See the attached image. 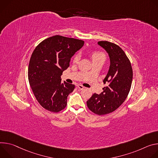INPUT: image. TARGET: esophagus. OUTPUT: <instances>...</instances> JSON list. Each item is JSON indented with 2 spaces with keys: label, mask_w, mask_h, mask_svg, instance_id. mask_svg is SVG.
Wrapping results in <instances>:
<instances>
[{
  "label": "esophagus",
  "mask_w": 158,
  "mask_h": 158,
  "mask_svg": "<svg viewBox=\"0 0 158 158\" xmlns=\"http://www.w3.org/2000/svg\"><path fill=\"white\" fill-rule=\"evenodd\" d=\"M77 88L78 89H80V90H83L85 87L83 86H82V85H77Z\"/></svg>",
  "instance_id": "1"
}]
</instances>
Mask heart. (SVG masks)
Here are the masks:
<instances>
[{
    "label": "heart",
    "mask_w": 158,
    "mask_h": 158,
    "mask_svg": "<svg viewBox=\"0 0 158 158\" xmlns=\"http://www.w3.org/2000/svg\"><path fill=\"white\" fill-rule=\"evenodd\" d=\"M91 58L92 59L93 63L95 62H104L106 60V55L104 52L98 51H95L92 52ZM80 60V55L78 54L75 55L73 58V63H77Z\"/></svg>",
    "instance_id": "heart-1"
}]
</instances>
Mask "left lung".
<instances>
[{
  "instance_id": "1",
  "label": "left lung",
  "mask_w": 158,
  "mask_h": 158,
  "mask_svg": "<svg viewBox=\"0 0 158 158\" xmlns=\"http://www.w3.org/2000/svg\"><path fill=\"white\" fill-rule=\"evenodd\" d=\"M98 44L110 57L109 70L103 81L107 85L100 95L94 94L86 105L94 114L103 115L115 111L125 101L131 90L133 72L131 61L120 47L107 41Z\"/></svg>"
}]
</instances>
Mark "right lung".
<instances>
[{
    "label": "right lung",
    "instance_id": "right-lung-1",
    "mask_svg": "<svg viewBox=\"0 0 158 158\" xmlns=\"http://www.w3.org/2000/svg\"><path fill=\"white\" fill-rule=\"evenodd\" d=\"M84 41L56 35L41 42L34 49L28 67V80L32 92L46 110L57 113L67 105V97L75 85L61 83L63 72Z\"/></svg>",
    "mask_w": 158,
    "mask_h": 158
}]
</instances>
